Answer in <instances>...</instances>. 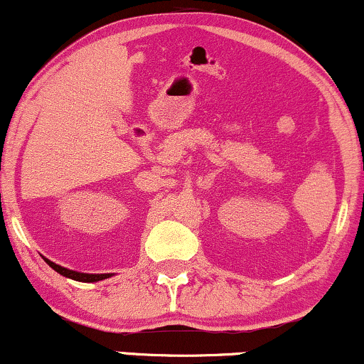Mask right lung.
<instances>
[{
    "instance_id": "1",
    "label": "right lung",
    "mask_w": 364,
    "mask_h": 364,
    "mask_svg": "<svg viewBox=\"0 0 364 364\" xmlns=\"http://www.w3.org/2000/svg\"><path fill=\"white\" fill-rule=\"evenodd\" d=\"M45 262L52 267L53 270H57L58 274H62L63 277H68V279H73V280H79V282H97V280H104L110 277V274H80V272H75V270H68L65 267H60L57 264H53V262H50L45 259Z\"/></svg>"
}]
</instances>
